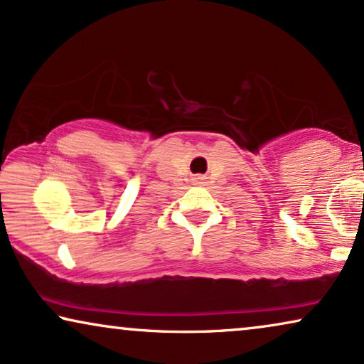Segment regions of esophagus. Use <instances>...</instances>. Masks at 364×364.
<instances>
[{
  "label": "esophagus",
  "mask_w": 364,
  "mask_h": 364,
  "mask_svg": "<svg viewBox=\"0 0 364 364\" xmlns=\"http://www.w3.org/2000/svg\"><path fill=\"white\" fill-rule=\"evenodd\" d=\"M192 182L196 183V186H203V183H205V176H196L192 178Z\"/></svg>",
  "instance_id": "esophagus-1"
}]
</instances>
